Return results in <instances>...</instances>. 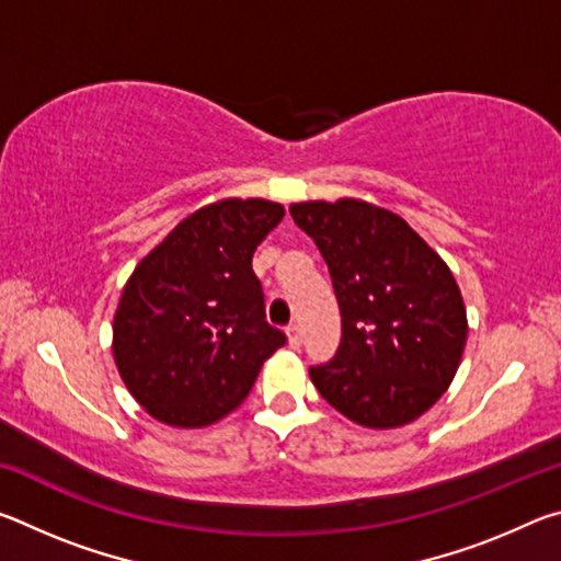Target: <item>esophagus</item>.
<instances>
[{"label": "esophagus", "mask_w": 561, "mask_h": 561, "mask_svg": "<svg viewBox=\"0 0 561 561\" xmlns=\"http://www.w3.org/2000/svg\"><path fill=\"white\" fill-rule=\"evenodd\" d=\"M287 336H289V346L291 348H299L301 346V329L297 324H291L287 329Z\"/></svg>", "instance_id": "obj_1"}]
</instances>
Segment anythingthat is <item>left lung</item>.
Listing matches in <instances>:
<instances>
[{
    "instance_id": "1",
    "label": "left lung",
    "mask_w": 561,
    "mask_h": 561,
    "mask_svg": "<svg viewBox=\"0 0 561 561\" xmlns=\"http://www.w3.org/2000/svg\"><path fill=\"white\" fill-rule=\"evenodd\" d=\"M324 257L341 344L309 368L321 398L366 428L415 421L448 391L468 339L458 284L403 217L360 201L289 207Z\"/></svg>"
}]
</instances>
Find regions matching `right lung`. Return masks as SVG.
Wrapping results in <instances>:
<instances>
[{
    "label": "right lung",
    "mask_w": 561,
    "mask_h": 561,
    "mask_svg": "<svg viewBox=\"0 0 561 561\" xmlns=\"http://www.w3.org/2000/svg\"><path fill=\"white\" fill-rule=\"evenodd\" d=\"M270 201H222L180 222L130 274L113 319V358L133 398L178 428L240 405L287 334L264 317L257 244L282 222Z\"/></svg>",
    "instance_id": "1"
}]
</instances>
